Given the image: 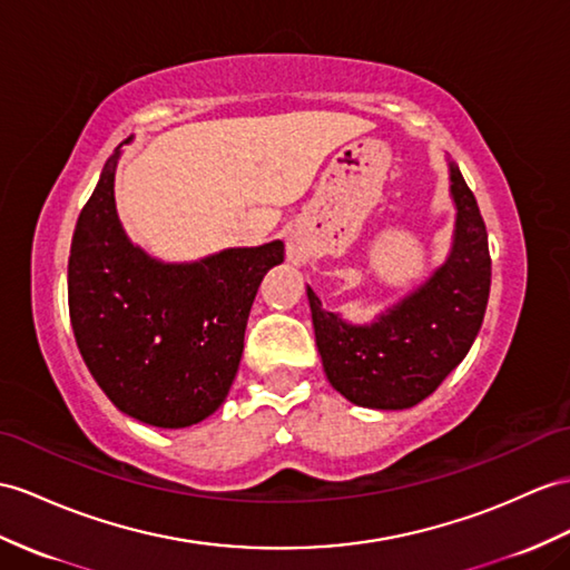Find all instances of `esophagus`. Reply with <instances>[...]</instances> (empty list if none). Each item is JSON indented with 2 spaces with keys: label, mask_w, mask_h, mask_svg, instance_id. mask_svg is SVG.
Masks as SVG:
<instances>
[{
  "label": "esophagus",
  "mask_w": 570,
  "mask_h": 570,
  "mask_svg": "<svg viewBox=\"0 0 570 570\" xmlns=\"http://www.w3.org/2000/svg\"><path fill=\"white\" fill-rule=\"evenodd\" d=\"M285 252H287V261H293V263L307 261V256H309V242L304 239V237H299V234H289L287 244H285Z\"/></svg>",
  "instance_id": "obj_1"
}]
</instances>
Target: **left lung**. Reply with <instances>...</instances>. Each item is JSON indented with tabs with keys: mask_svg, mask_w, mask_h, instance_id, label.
I'll return each instance as SVG.
<instances>
[{
	"mask_svg": "<svg viewBox=\"0 0 570 570\" xmlns=\"http://www.w3.org/2000/svg\"><path fill=\"white\" fill-rule=\"evenodd\" d=\"M454 237L442 266L372 324L326 312L307 285L316 348L333 390L355 406L401 411L421 404L466 357L491 289L489 234L474 193L450 161Z\"/></svg>",
	"mask_w": 570,
	"mask_h": 570,
	"instance_id": "1",
	"label": "left lung"
}]
</instances>
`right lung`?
Returning a JSON list of instances; mask_svg holds the SVG:
<instances>
[{"instance_id":"add662e5","label":"right lung","mask_w":570,"mask_h":570,"mask_svg":"<svg viewBox=\"0 0 570 570\" xmlns=\"http://www.w3.org/2000/svg\"><path fill=\"white\" fill-rule=\"evenodd\" d=\"M118 159L120 147L77 219L69 318L81 357L118 411L155 428H188L227 399L248 312L285 244L225 248L193 263L151 258L118 219Z\"/></svg>"}]
</instances>
